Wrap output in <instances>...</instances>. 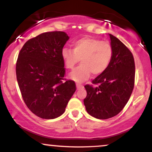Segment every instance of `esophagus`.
Segmentation results:
<instances>
[{
	"instance_id": "34e87169",
	"label": "esophagus",
	"mask_w": 152,
	"mask_h": 152,
	"mask_svg": "<svg viewBox=\"0 0 152 152\" xmlns=\"http://www.w3.org/2000/svg\"><path fill=\"white\" fill-rule=\"evenodd\" d=\"M76 88H77V89H80V88H83V85L81 84V83H76Z\"/></svg>"
}]
</instances>
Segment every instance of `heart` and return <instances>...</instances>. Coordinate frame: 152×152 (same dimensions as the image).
<instances>
[{"instance_id": "b5f03b06", "label": "heart", "mask_w": 152, "mask_h": 152, "mask_svg": "<svg viewBox=\"0 0 152 152\" xmlns=\"http://www.w3.org/2000/svg\"><path fill=\"white\" fill-rule=\"evenodd\" d=\"M73 46V49L63 48L61 57L68 69H74L81 59V65L70 74L75 81L87 80L91 74L99 76L109 67L113 57V47L109 41L86 36L75 41Z\"/></svg>"}]
</instances>
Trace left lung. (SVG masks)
Listing matches in <instances>:
<instances>
[{"label":"left lung","mask_w":152,"mask_h":152,"mask_svg":"<svg viewBox=\"0 0 152 152\" xmlns=\"http://www.w3.org/2000/svg\"><path fill=\"white\" fill-rule=\"evenodd\" d=\"M113 57L109 67L86 84L83 99L91 116L107 119L117 115L128 102L134 86L135 64L131 50L117 38L109 34Z\"/></svg>","instance_id":"8db88e82"}]
</instances>
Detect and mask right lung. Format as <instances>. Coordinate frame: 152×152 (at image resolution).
<instances>
[{
	"label": "right lung",
	"mask_w": 152,
	"mask_h": 152,
	"mask_svg": "<svg viewBox=\"0 0 152 152\" xmlns=\"http://www.w3.org/2000/svg\"><path fill=\"white\" fill-rule=\"evenodd\" d=\"M69 38L63 31L43 33L26 41L18 54L15 71L22 98L41 118L64 114L76 90L75 82L64 78L61 51Z\"/></svg>",
	"instance_id": "obj_1"
}]
</instances>
